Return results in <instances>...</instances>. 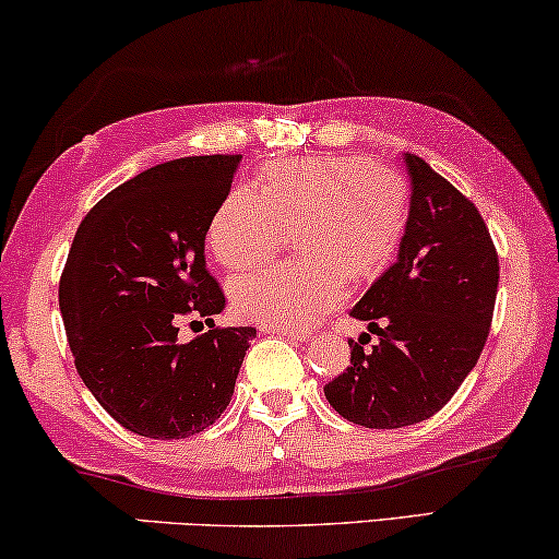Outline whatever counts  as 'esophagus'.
<instances>
[{
	"mask_svg": "<svg viewBox=\"0 0 559 559\" xmlns=\"http://www.w3.org/2000/svg\"><path fill=\"white\" fill-rule=\"evenodd\" d=\"M264 333H277V335H285L289 341H308L310 333L305 331H297V328H277V325H264L262 328Z\"/></svg>",
	"mask_w": 559,
	"mask_h": 559,
	"instance_id": "esophagus-1",
	"label": "esophagus"
}]
</instances>
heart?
Instances as JSON below:
<instances>
[{"mask_svg":"<svg viewBox=\"0 0 559 559\" xmlns=\"http://www.w3.org/2000/svg\"><path fill=\"white\" fill-rule=\"evenodd\" d=\"M409 216L402 175L366 157H285L262 173L259 190L226 193L209 224V249L228 270L272 259L297 226L302 259L247 274L231 285L243 318L310 328L338 308L348 280L379 277Z\"/></svg>","mask_w":559,"mask_h":559,"instance_id":"heart-1","label":"heart"}]
</instances>
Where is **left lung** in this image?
<instances>
[{"label": "left lung", "mask_w": 559, "mask_h": 559, "mask_svg": "<svg viewBox=\"0 0 559 559\" xmlns=\"http://www.w3.org/2000/svg\"><path fill=\"white\" fill-rule=\"evenodd\" d=\"M412 201L396 262L366 289L350 316L369 333L348 341L350 366L325 384L348 423L394 430L430 419L476 366L491 328L499 254L476 205L404 155Z\"/></svg>", "instance_id": "left-lung-1"}]
</instances>
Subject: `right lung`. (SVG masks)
I'll list each match as a JSON object with an SVG mask.
<instances>
[{
    "mask_svg": "<svg viewBox=\"0 0 559 559\" xmlns=\"http://www.w3.org/2000/svg\"><path fill=\"white\" fill-rule=\"evenodd\" d=\"M239 159H170L114 188L81 221L60 274L79 377L142 438L180 440L216 423L257 335L213 323L226 295L205 270V234ZM182 317L210 331L182 344Z\"/></svg>",
    "mask_w": 559,
    "mask_h": 559,
    "instance_id": "obj_1",
    "label": "right lung"
}]
</instances>
